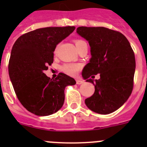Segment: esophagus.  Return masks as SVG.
Masks as SVG:
<instances>
[{"label": "esophagus", "instance_id": "1", "mask_svg": "<svg viewBox=\"0 0 147 147\" xmlns=\"http://www.w3.org/2000/svg\"><path fill=\"white\" fill-rule=\"evenodd\" d=\"M83 83H84V81H83V80H76V84H77V85H82Z\"/></svg>", "mask_w": 147, "mask_h": 147}]
</instances>
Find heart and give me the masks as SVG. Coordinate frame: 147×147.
Returning <instances> with one entry per match:
<instances>
[{"label":"heart","mask_w":147,"mask_h":147,"mask_svg":"<svg viewBox=\"0 0 147 147\" xmlns=\"http://www.w3.org/2000/svg\"><path fill=\"white\" fill-rule=\"evenodd\" d=\"M75 43H76V48L78 49L82 45L86 43V42L82 40H77L75 41ZM80 67H81V66L77 64H65L62 67V70L63 72L70 75V76H76L77 74L78 71H80Z\"/></svg>","instance_id":"b5f03b06"}]
</instances>
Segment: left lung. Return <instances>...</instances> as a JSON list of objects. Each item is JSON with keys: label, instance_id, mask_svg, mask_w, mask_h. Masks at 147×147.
<instances>
[{"label": "left lung", "instance_id": "8db88e82", "mask_svg": "<svg viewBox=\"0 0 147 147\" xmlns=\"http://www.w3.org/2000/svg\"><path fill=\"white\" fill-rule=\"evenodd\" d=\"M76 33L90 47L91 57L82 75L95 85V92L85 99V105L96 113H111L120 108L132 93L136 71L134 52L125 36L116 31L81 26L76 28ZM98 73L99 80L89 79Z\"/></svg>", "mask_w": 147, "mask_h": 147}]
</instances>
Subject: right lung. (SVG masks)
<instances>
[{
  "label": "right lung",
  "instance_id": "1",
  "mask_svg": "<svg viewBox=\"0 0 147 147\" xmlns=\"http://www.w3.org/2000/svg\"><path fill=\"white\" fill-rule=\"evenodd\" d=\"M74 26L46 27L20 36L13 45L9 74L18 98L28 111L40 116L61 109L65 88L74 85V78L59 73L55 80L44 74L54 61L58 43L69 36Z\"/></svg>",
  "mask_w": 147,
  "mask_h": 147
}]
</instances>
